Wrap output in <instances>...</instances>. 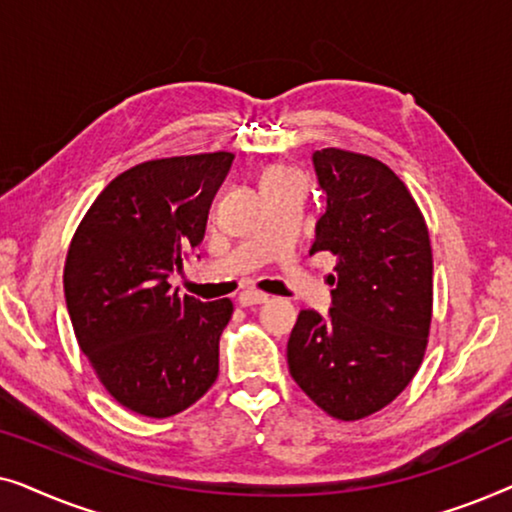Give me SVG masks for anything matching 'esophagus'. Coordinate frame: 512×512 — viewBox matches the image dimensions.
Wrapping results in <instances>:
<instances>
[{"label": "esophagus", "instance_id": "esophagus-1", "mask_svg": "<svg viewBox=\"0 0 512 512\" xmlns=\"http://www.w3.org/2000/svg\"><path fill=\"white\" fill-rule=\"evenodd\" d=\"M237 303H240L242 307H251V305H263L268 303V296L261 291H242L240 296H237Z\"/></svg>", "mask_w": 512, "mask_h": 512}]
</instances>
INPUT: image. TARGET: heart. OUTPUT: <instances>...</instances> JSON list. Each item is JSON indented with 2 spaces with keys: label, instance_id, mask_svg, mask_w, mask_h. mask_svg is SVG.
I'll return each mask as SVG.
<instances>
[{
  "label": "heart",
  "instance_id": "b5f03b06",
  "mask_svg": "<svg viewBox=\"0 0 512 512\" xmlns=\"http://www.w3.org/2000/svg\"><path fill=\"white\" fill-rule=\"evenodd\" d=\"M286 177H298V174H293L291 170H284V167H272L263 174V181H272V179H286Z\"/></svg>",
  "mask_w": 512,
  "mask_h": 512
}]
</instances>
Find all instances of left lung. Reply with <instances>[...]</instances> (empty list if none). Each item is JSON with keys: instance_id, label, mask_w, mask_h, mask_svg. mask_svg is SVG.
<instances>
[{"instance_id": "left-lung-1", "label": "left lung", "mask_w": 512, "mask_h": 512, "mask_svg": "<svg viewBox=\"0 0 512 512\" xmlns=\"http://www.w3.org/2000/svg\"><path fill=\"white\" fill-rule=\"evenodd\" d=\"M326 191L312 254L335 256L333 307L303 310L286 359L300 389L342 422L394 401L422 366L433 317V251L424 214L382 160L314 151Z\"/></svg>"}]
</instances>
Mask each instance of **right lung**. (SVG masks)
Wrapping results in <instances>:
<instances>
[{
    "label": "right lung",
    "instance_id": "obj_1",
    "mask_svg": "<svg viewBox=\"0 0 512 512\" xmlns=\"http://www.w3.org/2000/svg\"><path fill=\"white\" fill-rule=\"evenodd\" d=\"M233 153L146 160L97 195L69 242L65 298L76 342L116 403L165 419L191 408L219 375L230 298L179 296L172 270L205 237Z\"/></svg>",
    "mask_w": 512,
    "mask_h": 512
}]
</instances>
